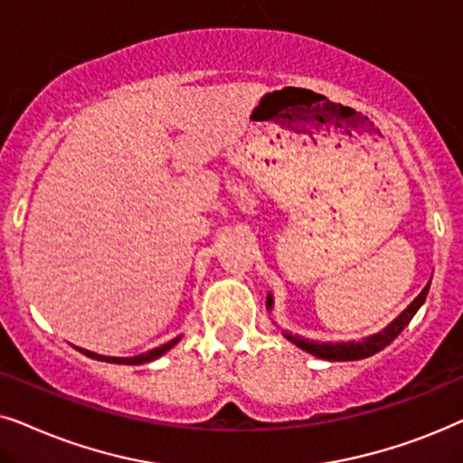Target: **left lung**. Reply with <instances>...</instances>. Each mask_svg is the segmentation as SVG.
<instances>
[{
  "mask_svg": "<svg viewBox=\"0 0 463 463\" xmlns=\"http://www.w3.org/2000/svg\"><path fill=\"white\" fill-rule=\"evenodd\" d=\"M428 289H430V283L421 289V294L417 296L412 303L406 307V309L400 313V316L393 319V322L387 326L385 330H381L379 335H373L364 338V341L360 343H313V341H307V338H300V336H292V335H286L288 341H292L294 345H298L300 349L309 351V354L322 357V360H330V362H349V360H362V357H368V355H374L377 351L385 349L387 345H390L393 338H396L400 332H402L409 322L415 316L419 307L423 305L425 296H428ZM270 296L267 298V305L270 307Z\"/></svg>",
  "mask_w": 463,
  "mask_h": 463,
  "instance_id": "8db88e82",
  "label": "left lung"
}]
</instances>
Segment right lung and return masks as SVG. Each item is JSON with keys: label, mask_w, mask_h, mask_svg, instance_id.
<instances>
[{"label": "right lung", "mask_w": 463, "mask_h": 463, "mask_svg": "<svg viewBox=\"0 0 463 463\" xmlns=\"http://www.w3.org/2000/svg\"><path fill=\"white\" fill-rule=\"evenodd\" d=\"M180 341V336L177 338H174V341H169V343H165V345H160V347H156V349H152V351H146V354H141V355H135V357H108V355H97V354H92V351H86V349H80L78 347V351H82L84 355H89V357H92V360H101V362H109V364H127V366H137V364H146V362H152V360H156V357H160L163 354H167V351L174 347V345Z\"/></svg>", "instance_id": "add662e5"}]
</instances>
